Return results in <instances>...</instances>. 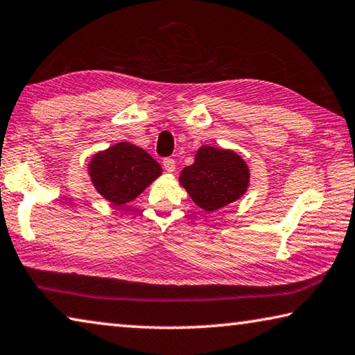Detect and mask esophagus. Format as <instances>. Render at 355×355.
Returning a JSON list of instances; mask_svg holds the SVG:
<instances>
[{
    "mask_svg": "<svg viewBox=\"0 0 355 355\" xmlns=\"http://www.w3.org/2000/svg\"><path fill=\"white\" fill-rule=\"evenodd\" d=\"M162 166H164V168L168 173L175 172V161H173L172 157H166V159L162 161Z\"/></svg>",
    "mask_w": 355,
    "mask_h": 355,
    "instance_id": "esophagus-1",
    "label": "esophagus"
}]
</instances>
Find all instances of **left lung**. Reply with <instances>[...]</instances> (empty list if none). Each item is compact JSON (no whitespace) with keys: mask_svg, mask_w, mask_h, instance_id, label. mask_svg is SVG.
Instances as JSON below:
<instances>
[{"mask_svg":"<svg viewBox=\"0 0 355 355\" xmlns=\"http://www.w3.org/2000/svg\"><path fill=\"white\" fill-rule=\"evenodd\" d=\"M250 177L248 164L234 150L202 145L178 182L196 205L211 213L239 200L248 191Z\"/></svg>","mask_w":355,"mask_h":355,"instance_id":"8db88e82","label":"left lung"}]
</instances>
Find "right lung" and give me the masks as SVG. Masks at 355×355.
<instances>
[{
    "instance_id": "right-lung-1",
    "label": "right lung",
    "mask_w": 355,
    "mask_h": 355,
    "mask_svg": "<svg viewBox=\"0 0 355 355\" xmlns=\"http://www.w3.org/2000/svg\"><path fill=\"white\" fill-rule=\"evenodd\" d=\"M162 173L147 151L131 142H118L101 150L88 162L94 189L112 205L132 202Z\"/></svg>"
}]
</instances>
